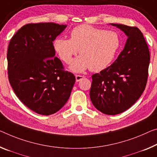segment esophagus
<instances>
[{"mask_svg":"<svg viewBox=\"0 0 157 157\" xmlns=\"http://www.w3.org/2000/svg\"><path fill=\"white\" fill-rule=\"evenodd\" d=\"M84 78L83 76H81V75H76V82H78L80 81L81 80H82Z\"/></svg>","mask_w":157,"mask_h":157,"instance_id":"1","label":"esophagus"}]
</instances>
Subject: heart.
Here are the masks:
<instances>
[{
    "label": "heart",
    "instance_id": "1",
    "mask_svg": "<svg viewBox=\"0 0 157 157\" xmlns=\"http://www.w3.org/2000/svg\"><path fill=\"white\" fill-rule=\"evenodd\" d=\"M53 46L66 64H70L80 50L81 56L71 65L73 71L82 72L88 68L92 71H100L114 59L121 46V38L116 31L82 25L72 29L70 39L57 38Z\"/></svg>",
    "mask_w": 157,
    "mask_h": 157
}]
</instances>
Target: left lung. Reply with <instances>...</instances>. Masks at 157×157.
Segmentation results:
<instances>
[{
  "instance_id": "left-lung-1",
  "label": "left lung",
  "mask_w": 157,
  "mask_h": 157,
  "mask_svg": "<svg viewBox=\"0 0 157 157\" xmlns=\"http://www.w3.org/2000/svg\"><path fill=\"white\" fill-rule=\"evenodd\" d=\"M128 36L124 50L113 63L92 76L90 98L103 114H119L129 109L146 87L150 60L143 33L136 26L111 24Z\"/></svg>"
}]
</instances>
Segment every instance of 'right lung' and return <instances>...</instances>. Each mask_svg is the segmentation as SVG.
Here are the masks:
<instances>
[{
  "mask_svg": "<svg viewBox=\"0 0 157 157\" xmlns=\"http://www.w3.org/2000/svg\"><path fill=\"white\" fill-rule=\"evenodd\" d=\"M67 25L36 23L23 26L9 43V82L15 95L41 115L56 113L70 97L76 78L55 57L52 41Z\"/></svg>",
  "mask_w": 157,
  "mask_h": 157,
  "instance_id": "obj_1",
  "label": "right lung"
}]
</instances>
